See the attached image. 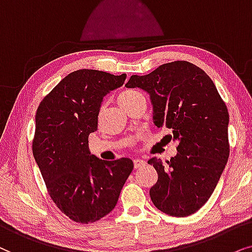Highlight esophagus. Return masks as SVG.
<instances>
[{"instance_id":"1","label":"esophagus","mask_w":252,"mask_h":252,"mask_svg":"<svg viewBox=\"0 0 252 252\" xmlns=\"http://www.w3.org/2000/svg\"><path fill=\"white\" fill-rule=\"evenodd\" d=\"M145 165V161L142 160V159H135L133 160V166H135V168H139V167H143Z\"/></svg>"}]
</instances>
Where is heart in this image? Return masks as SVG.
<instances>
[{"mask_svg":"<svg viewBox=\"0 0 252 252\" xmlns=\"http://www.w3.org/2000/svg\"><path fill=\"white\" fill-rule=\"evenodd\" d=\"M144 98L143 94L136 90H126V91L121 92L119 95H117V102L120 103V106L128 110L130 107L135 105V103L138 101L139 99Z\"/></svg>","mask_w":252,"mask_h":252,"instance_id":"b5f03b06","label":"heart"}]
</instances>
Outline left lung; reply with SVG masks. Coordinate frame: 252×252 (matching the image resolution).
I'll use <instances>...</instances> for the list:
<instances>
[{"label":"left lung","instance_id":"obj_1","mask_svg":"<svg viewBox=\"0 0 252 252\" xmlns=\"http://www.w3.org/2000/svg\"><path fill=\"white\" fill-rule=\"evenodd\" d=\"M126 86L150 93L154 123L172 130L170 138L179 142L170 160L147 161L158 173L150 189L152 203L173 217L197 212L213 193L229 157L226 103L206 72L187 61L133 75Z\"/></svg>","mask_w":252,"mask_h":252}]
</instances>
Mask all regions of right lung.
I'll use <instances>...</instances> for the list:
<instances>
[{"instance_id": "right-lung-1", "label": "right lung", "mask_w": 252, "mask_h": 252, "mask_svg": "<svg viewBox=\"0 0 252 252\" xmlns=\"http://www.w3.org/2000/svg\"><path fill=\"white\" fill-rule=\"evenodd\" d=\"M126 78V73L77 70L36 109L33 156L50 198L76 222L92 223L107 216L132 172L129 158L103 161L89 152V135L98 130L102 98Z\"/></svg>"}]
</instances>
